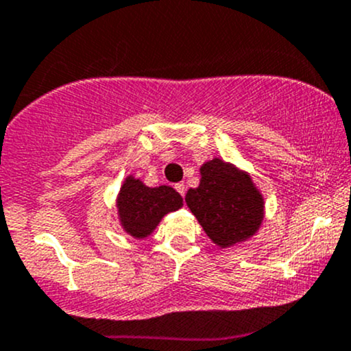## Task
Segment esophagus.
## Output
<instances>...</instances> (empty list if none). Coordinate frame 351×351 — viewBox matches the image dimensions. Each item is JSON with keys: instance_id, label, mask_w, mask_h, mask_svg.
I'll use <instances>...</instances> for the list:
<instances>
[{"instance_id": "esophagus-1", "label": "esophagus", "mask_w": 351, "mask_h": 351, "mask_svg": "<svg viewBox=\"0 0 351 351\" xmlns=\"http://www.w3.org/2000/svg\"><path fill=\"white\" fill-rule=\"evenodd\" d=\"M175 188H176V191H178V193L182 195V197H185V191H186L185 183H176Z\"/></svg>"}]
</instances>
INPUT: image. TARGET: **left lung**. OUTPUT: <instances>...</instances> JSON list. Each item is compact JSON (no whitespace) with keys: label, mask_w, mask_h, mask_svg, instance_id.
Masks as SVG:
<instances>
[{"label":"left lung","mask_w":351,"mask_h":351,"mask_svg":"<svg viewBox=\"0 0 351 351\" xmlns=\"http://www.w3.org/2000/svg\"><path fill=\"white\" fill-rule=\"evenodd\" d=\"M200 173V185L190 188L185 200L206 235L220 247L252 237L263 222L264 202L250 176L219 158Z\"/></svg>","instance_id":"8db88e82"}]
</instances>
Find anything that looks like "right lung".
Returning <instances> with one entry per match:
<instances>
[{
  "label": "right lung",
  "mask_w": 351,
  "mask_h": 351,
  "mask_svg": "<svg viewBox=\"0 0 351 351\" xmlns=\"http://www.w3.org/2000/svg\"><path fill=\"white\" fill-rule=\"evenodd\" d=\"M182 205L183 198L171 186L149 188L134 178L124 182L117 198L121 223L136 239L147 237L166 213Z\"/></svg>",
  "instance_id": "right-lung-1"
}]
</instances>
